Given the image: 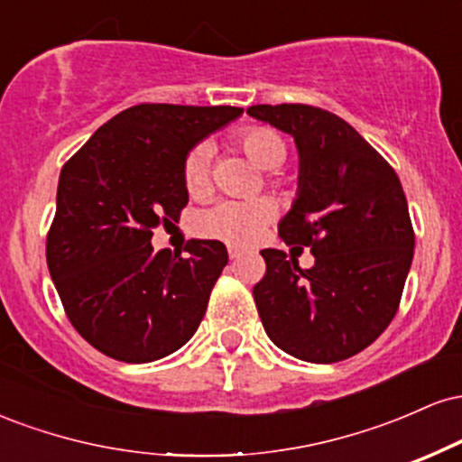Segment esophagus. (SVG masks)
I'll use <instances>...</instances> for the list:
<instances>
[{
  "mask_svg": "<svg viewBox=\"0 0 462 462\" xmlns=\"http://www.w3.org/2000/svg\"><path fill=\"white\" fill-rule=\"evenodd\" d=\"M243 249L241 247H236V245H227V256L232 258V261H236V258H241L243 256Z\"/></svg>",
  "mask_w": 462,
  "mask_h": 462,
  "instance_id": "1",
  "label": "esophagus"
}]
</instances>
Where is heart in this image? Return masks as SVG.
I'll return each instance as SVG.
<instances>
[{"label": "heart", "mask_w": 462, "mask_h": 462, "mask_svg": "<svg viewBox=\"0 0 462 462\" xmlns=\"http://www.w3.org/2000/svg\"><path fill=\"white\" fill-rule=\"evenodd\" d=\"M238 147L261 169H278L286 161V141L280 132L263 125H252L238 132ZM210 150L206 145H195L182 162V182L189 195H201L208 187ZM275 217V204L267 198L258 199H224L206 208L195 219V230L201 236L219 238L227 243L254 241L264 226Z\"/></svg>", "instance_id": "1"}]
</instances>
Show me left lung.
<instances>
[{
	"label": "left lung",
	"instance_id": "8db88e82",
	"mask_svg": "<svg viewBox=\"0 0 462 462\" xmlns=\"http://www.w3.org/2000/svg\"><path fill=\"white\" fill-rule=\"evenodd\" d=\"M247 115L286 132L300 150V193L278 230L310 247L301 269L263 249L254 301L269 338L306 363L363 352L400 309L415 249L404 189L389 162L347 121L317 106L258 104Z\"/></svg>",
	"mask_w": 462,
	"mask_h": 462
}]
</instances>
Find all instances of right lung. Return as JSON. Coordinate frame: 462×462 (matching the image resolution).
Instances as JSON below:
<instances>
[{"label":"right lung","mask_w":462,"mask_h":462,"mask_svg":"<svg viewBox=\"0 0 462 462\" xmlns=\"http://www.w3.org/2000/svg\"><path fill=\"white\" fill-rule=\"evenodd\" d=\"M235 106L136 104L65 162L47 232V267L84 341L115 360L152 363L193 337L227 264L219 241L187 256L153 252V227L180 219L182 162L195 143L236 119Z\"/></svg>","instance_id":"right-lung-1"}]
</instances>
